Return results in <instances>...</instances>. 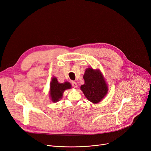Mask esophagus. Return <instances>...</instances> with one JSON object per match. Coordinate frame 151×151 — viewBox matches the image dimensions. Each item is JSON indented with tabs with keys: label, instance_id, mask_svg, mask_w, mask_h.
Wrapping results in <instances>:
<instances>
[{
	"label": "esophagus",
	"instance_id": "34e87169",
	"mask_svg": "<svg viewBox=\"0 0 151 151\" xmlns=\"http://www.w3.org/2000/svg\"><path fill=\"white\" fill-rule=\"evenodd\" d=\"M71 85H72V86L74 88H76L77 87H78V85H77V83H76V82H75V81H73V82H72L71 83Z\"/></svg>",
	"mask_w": 151,
	"mask_h": 151
}]
</instances>
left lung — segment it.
<instances>
[{
	"instance_id": "obj_1",
	"label": "left lung",
	"mask_w": 151,
	"mask_h": 151,
	"mask_svg": "<svg viewBox=\"0 0 151 151\" xmlns=\"http://www.w3.org/2000/svg\"><path fill=\"white\" fill-rule=\"evenodd\" d=\"M84 84L81 85V90L85 97L93 104H98L108 93V87L101 71L88 68L83 76Z\"/></svg>"
}]
</instances>
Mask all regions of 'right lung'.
Wrapping results in <instances>:
<instances>
[{"mask_svg": "<svg viewBox=\"0 0 151 151\" xmlns=\"http://www.w3.org/2000/svg\"><path fill=\"white\" fill-rule=\"evenodd\" d=\"M71 88V86L68 82L59 83L57 78L53 77L50 83V96L51 101L54 103L59 101L63 96V92Z\"/></svg>", "mask_w": 151, "mask_h": 151, "instance_id": "obj_1", "label": "right lung"}]
</instances>
